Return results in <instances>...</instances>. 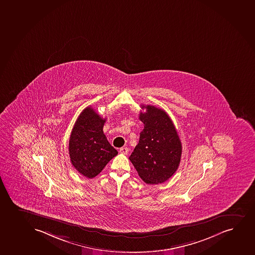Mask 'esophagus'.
Masks as SVG:
<instances>
[{
	"instance_id": "esophagus-1",
	"label": "esophagus",
	"mask_w": 255,
	"mask_h": 255,
	"mask_svg": "<svg viewBox=\"0 0 255 255\" xmlns=\"http://www.w3.org/2000/svg\"><path fill=\"white\" fill-rule=\"evenodd\" d=\"M120 153H122V154H128L129 149L127 147H121L120 149Z\"/></svg>"
}]
</instances>
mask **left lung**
Here are the masks:
<instances>
[{
	"label": "left lung",
	"mask_w": 255,
	"mask_h": 255,
	"mask_svg": "<svg viewBox=\"0 0 255 255\" xmlns=\"http://www.w3.org/2000/svg\"><path fill=\"white\" fill-rule=\"evenodd\" d=\"M139 120L144 124L140 139L129 160L147 184L165 182L179 166L182 143L172 120L154 106H143Z\"/></svg>",
	"instance_id": "1"
}]
</instances>
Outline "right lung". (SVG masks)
I'll list each match as a JSON object with an SVG mask.
<instances>
[{
  "mask_svg": "<svg viewBox=\"0 0 255 255\" xmlns=\"http://www.w3.org/2000/svg\"><path fill=\"white\" fill-rule=\"evenodd\" d=\"M106 119L91 107L83 110L73 126L69 140L71 163L88 178L97 176L118 151L109 143L103 133Z\"/></svg>",
  "mask_w": 255,
  "mask_h": 255,
  "instance_id": "1",
  "label": "right lung"
}]
</instances>
